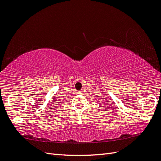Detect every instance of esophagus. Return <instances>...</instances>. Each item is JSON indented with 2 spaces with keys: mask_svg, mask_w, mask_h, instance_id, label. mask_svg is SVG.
<instances>
[{
  "mask_svg": "<svg viewBox=\"0 0 161 161\" xmlns=\"http://www.w3.org/2000/svg\"><path fill=\"white\" fill-rule=\"evenodd\" d=\"M77 93H78V94H82V91H77Z\"/></svg>",
  "mask_w": 161,
  "mask_h": 161,
  "instance_id": "1",
  "label": "esophagus"
}]
</instances>
